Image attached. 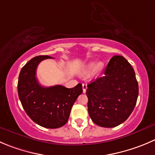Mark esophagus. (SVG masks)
<instances>
[{"label": "esophagus", "instance_id": "esophagus-1", "mask_svg": "<svg viewBox=\"0 0 155 155\" xmlns=\"http://www.w3.org/2000/svg\"><path fill=\"white\" fill-rule=\"evenodd\" d=\"M82 87H83V92L85 93L87 91V85L86 84H82Z\"/></svg>", "mask_w": 155, "mask_h": 155}]
</instances>
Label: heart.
Wrapping results in <instances>:
<instances>
[{
	"mask_svg": "<svg viewBox=\"0 0 155 155\" xmlns=\"http://www.w3.org/2000/svg\"><path fill=\"white\" fill-rule=\"evenodd\" d=\"M94 68V74H98L101 73V71H102L103 68H104V63H103L102 61H99V62H97V64H95V63L94 62H91L87 66L85 70H86L87 71H90L93 70Z\"/></svg>",
	"mask_w": 155,
	"mask_h": 155,
	"instance_id": "b5f03b06",
	"label": "heart"
}]
</instances>
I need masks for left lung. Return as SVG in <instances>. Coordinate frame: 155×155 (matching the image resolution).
<instances>
[{
    "label": "left lung",
    "instance_id": "8db88e82",
    "mask_svg": "<svg viewBox=\"0 0 155 155\" xmlns=\"http://www.w3.org/2000/svg\"><path fill=\"white\" fill-rule=\"evenodd\" d=\"M104 74L87 84L88 113L97 126L113 128L125 122L133 111L138 84L132 65L121 55L110 59Z\"/></svg>",
    "mask_w": 155,
    "mask_h": 155
}]
</instances>
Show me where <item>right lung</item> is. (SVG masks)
I'll list each match as a JSON object with an SVG mask.
<instances>
[{
	"instance_id": "add662e5",
	"label": "right lung",
	"mask_w": 155,
	"mask_h": 155,
	"mask_svg": "<svg viewBox=\"0 0 155 155\" xmlns=\"http://www.w3.org/2000/svg\"><path fill=\"white\" fill-rule=\"evenodd\" d=\"M52 58L39 55L29 60L20 71L17 91L26 114L34 123L48 129H57L68 120L72 106L82 94V84L73 88L61 85L45 87L36 78V68L44 59Z\"/></svg>"
}]
</instances>
